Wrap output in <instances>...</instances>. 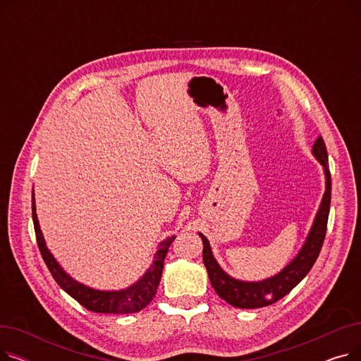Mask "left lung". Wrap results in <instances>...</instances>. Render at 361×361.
<instances>
[{"label":"left lung","instance_id":"1","mask_svg":"<svg viewBox=\"0 0 361 361\" xmlns=\"http://www.w3.org/2000/svg\"><path fill=\"white\" fill-rule=\"evenodd\" d=\"M312 154L325 171V195L322 197L319 211L301 250L281 272L256 282L235 279L219 267L214 257L209 241L199 233L203 241V263L207 271V276H209L215 293L228 305L238 309H259L269 306L272 302L281 300L283 295H287L309 274L314 264L325 240L331 207V173L328 166V152L325 142L320 136L313 145Z\"/></svg>","mask_w":361,"mask_h":361}]
</instances>
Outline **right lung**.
I'll use <instances>...</instances> for the list:
<instances>
[{
    "label": "right lung",
    "mask_w": 361,
    "mask_h": 361,
    "mask_svg": "<svg viewBox=\"0 0 361 361\" xmlns=\"http://www.w3.org/2000/svg\"><path fill=\"white\" fill-rule=\"evenodd\" d=\"M32 218L35 225L37 247L41 250L42 259L48 267L52 278L68 295H71L75 301H79L85 309L94 313L127 314V313L140 312L149 305L152 300H154L161 276H162L165 256L168 253L171 243L174 241L176 235L168 237L166 240L161 241V244L158 245V250L154 256V263L150 264V268L145 272V275L136 283H133V286L118 291H101V290H93L90 287H86L83 283L73 279L51 255V252L47 247V243L44 240L39 221H37L33 192H32Z\"/></svg>",
    "instance_id": "right-lung-1"
}]
</instances>
